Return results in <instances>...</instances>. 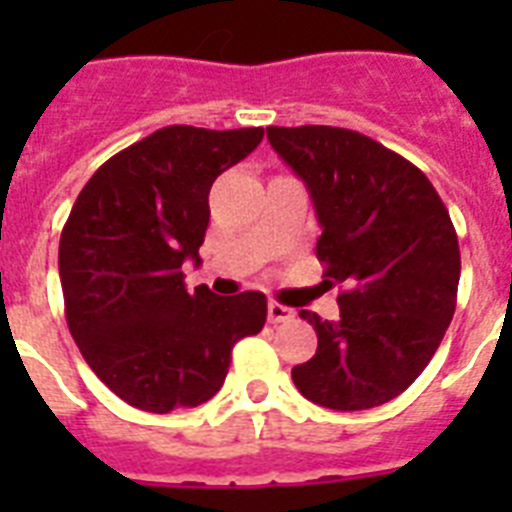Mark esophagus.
<instances>
[{
  "mask_svg": "<svg viewBox=\"0 0 512 512\" xmlns=\"http://www.w3.org/2000/svg\"><path fill=\"white\" fill-rule=\"evenodd\" d=\"M289 319H295V311H292V308L276 303V300L268 303V321H271V324H281V321H289Z\"/></svg>",
  "mask_w": 512,
  "mask_h": 512,
  "instance_id": "34e87169",
  "label": "esophagus"
}]
</instances>
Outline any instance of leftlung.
I'll use <instances>...</instances> for the list:
<instances>
[{"instance_id": "1", "label": "left lung", "mask_w": 512, "mask_h": 512, "mask_svg": "<svg viewBox=\"0 0 512 512\" xmlns=\"http://www.w3.org/2000/svg\"><path fill=\"white\" fill-rule=\"evenodd\" d=\"M273 151L311 193L316 257L342 284L340 319L300 311L319 335L292 369L308 401L337 412L388 404L428 366L457 305L460 244L433 183L361 132L268 127Z\"/></svg>"}]
</instances>
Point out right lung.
<instances>
[{
  "label": "right lung",
  "instance_id": "obj_1",
  "mask_svg": "<svg viewBox=\"0 0 512 512\" xmlns=\"http://www.w3.org/2000/svg\"><path fill=\"white\" fill-rule=\"evenodd\" d=\"M263 127L172 124L111 156L60 233L58 271L71 337L90 369L143 412L199 406L223 388L231 350L268 316L263 292L185 289L199 265L217 175L260 146Z\"/></svg>",
  "mask_w": 512,
  "mask_h": 512
}]
</instances>
